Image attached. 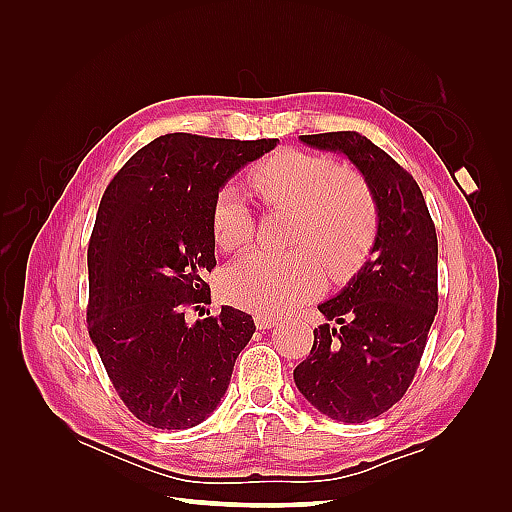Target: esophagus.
Returning <instances> with one entry per match:
<instances>
[{
    "label": "esophagus",
    "mask_w": 512,
    "mask_h": 512,
    "mask_svg": "<svg viewBox=\"0 0 512 512\" xmlns=\"http://www.w3.org/2000/svg\"><path fill=\"white\" fill-rule=\"evenodd\" d=\"M254 322H256V329L267 331V329L275 327L277 318H275V316H267V314H256V316H254Z\"/></svg>",
    "instance_id": "34e87169"
}]
</instances>
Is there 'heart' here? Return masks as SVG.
<instances>
[{
    "instance_id": "1",
    "label": "heart",
    "mask_w": 512,
    "mask_h": 512,
    "mask_svg": "<svg viewBox=\"0 0 512 512\" xmlns=\"http://www.w3.org/2000/svg\"><path fill=\"white\" fill-rule=\"evenodd\" d=\"M254 194L267 207L294 209L288 254L252 252L224 271L222 297L258 314H282L324 286V269L337 282L359 273L374 254L380 209L363 175L322 153L277 151L250 170ZM213 241L222 252L239 250L254 237L250 207L235 188L218 192L211 207Z\"/></svg>"
}]
</instances>
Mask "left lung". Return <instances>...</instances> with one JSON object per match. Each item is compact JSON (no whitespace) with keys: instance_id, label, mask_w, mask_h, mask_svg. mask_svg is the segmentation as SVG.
<instances>
[{"instance_id":"1","label":"left lung","mask_w":512,"mask_h":512,"mask_svg":"<svg viewBox=\"0 0 512 512\" xmlns=\"http://www.w3.org/2000/svg\"><path fill=\"white\" fill-rule=\"evenodd\" d=\"M361 170L380 209L374 258L337 297L318 305L329 322L294 369L318 412L363 423L406 395L438 312V237L421 188L406 168L359 132L301 136Z\"/></svg>"}]
</instances>
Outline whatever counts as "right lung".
Instances as JSON below:
<instances>
[{
  "label": "right lung",
  "instance_id": "obj_1",
  "mask_svg": "<svg viewBox=\"0 0 512 512\" xmlns=\"http://www.w3.org/2000/svg\"><path fill=\"white\" fill-rule=\"evenodd\" d=\"M277 143L164 134L108 183L87 250V329L138 421L188 429L224 397L254 320L224 305L220 316L188 324L185 307L211 301L215 196Z\"/></svg>",
  "mask_w": 512,
  "mask_h": 512
}]
</instances>
